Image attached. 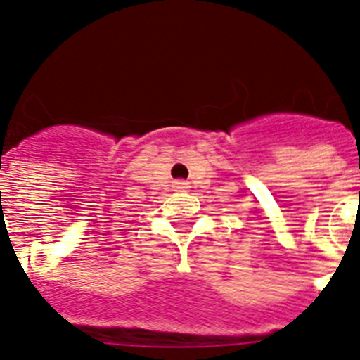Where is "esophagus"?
<instances>
[{"label":"esophagus","instance_id":"34e87169","mask_svg":"<svg viewBox=\"0 0 360 360\" xmlns=\"http://www.w3.org/2000/svg\"><path fill=\"white\" fill-rule=\"evenodd\" d=\"M187 187H189V184L186 180H176V182H173V189H176V191H186Z\"/></svg>","mask_w":360,"mask_h":360}]
</instances>
